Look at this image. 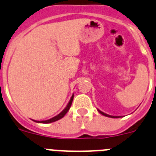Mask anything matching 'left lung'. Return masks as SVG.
<instances>
[{"instance_id": "1", "label": "left lung", "mask_w": 156, "mask_h": 156, "mask_svg": "<svg viewBox=\"0 0 156 156\" xmlns=\"http://www.w3.org/2000/svg\"><path fill=\"white\" fill-rule=\"evenodd\" d=\"M98 111H99V113H101V114L103 115V116H108V117H111V118H119V117H120V116H111V115L106 114V113H103V112H102V111H101V110H99V109H98Z\"/></svg>"}]
</instances>
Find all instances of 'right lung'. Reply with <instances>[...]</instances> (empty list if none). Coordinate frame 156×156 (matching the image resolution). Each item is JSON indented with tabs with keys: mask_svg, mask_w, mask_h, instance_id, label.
Wrapping results in <instances>:
<instances>
[{
	"mask_svg": "<svg viewBox=\"0 0 156 156\" xmlns=\"http://www.w3.org/2000/svg\"><path fill=\"white\" fill-rule=\"evenodd\" d=\"M73 99H74V95H72V96H71V99H70V101L68 102V105H67V106H66L65 108L64 109V110H63L62 112H61V113H59L57 116H54L53 118L51 119H49V120H42V121H39V120H33V121L36 122V123H53V122H55L57 121V120H60V119L63 118L64 116V115L66 114V113H68V111L69 110L70 107H71V103H72V101H73Z\"/></svg>",
	"mask_w": 156,
	"mask_h": 156,
	"instance_id": "obj_1",
	"label": "right lung"
}]
</instances>
